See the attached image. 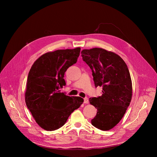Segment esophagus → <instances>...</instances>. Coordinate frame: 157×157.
<instances>
[{"label": "esophagus", "instance_id": "obj_1", "mask_svg": "<svg viewBox=\"0 0 157 157\" xmlns=\"http://www.w3.org/2000/svg\"><path fill=\"white\" fill-rule=\"evenodd\" d=\"M88 102H89V100H88V99H87V98H84V104H87Z\"/></svg>", "mask_w": 157, "mask_h": 157}]
</instances>
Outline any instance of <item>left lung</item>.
<instances>
[{
	"mask_svg": "<svg viewBox=\"0 0 157 157\" xmlns=\"http://www.w3.org/2000/svg\"><path fill=\"white\" fill-rule=\"evenodd\" d=\"M81 56L92 70L95 86L102 87V96L89 98L90 104L97 108L91 124L100 130H109L122 119L132 99L127 66L120 56L101 48L84 49Z\"/></svg>",
	"mask_w": 157,
	"mask_h": 157,
	"instance_id": "obj_1",
	"label": "left lung"
}]
</instances>
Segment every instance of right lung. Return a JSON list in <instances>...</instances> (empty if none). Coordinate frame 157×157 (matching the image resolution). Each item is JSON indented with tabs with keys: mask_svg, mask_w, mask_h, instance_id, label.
Returning a JSON list of instances; mask_svg holds the SVG:
<instances>
[{
	"mask_svg": "<svg viewBox=\"0 0 157 157\" xmlns=\"http://www.w3.org/2000/svg\"><path fill=\"white\" fill-rule=\"evenodd\" d=\"M81 48L58 50L40 56L29 73L25 93L26 105L38 124L47 131L61 127L84 102L80 97L60 93L66 85L64 73L76 63Z\"/></svg>",
	"mask_w": 157,
	"mask_h": 157,
	"instance_id": "obj_1",
	"label": "right lung"
}]
</instances>
